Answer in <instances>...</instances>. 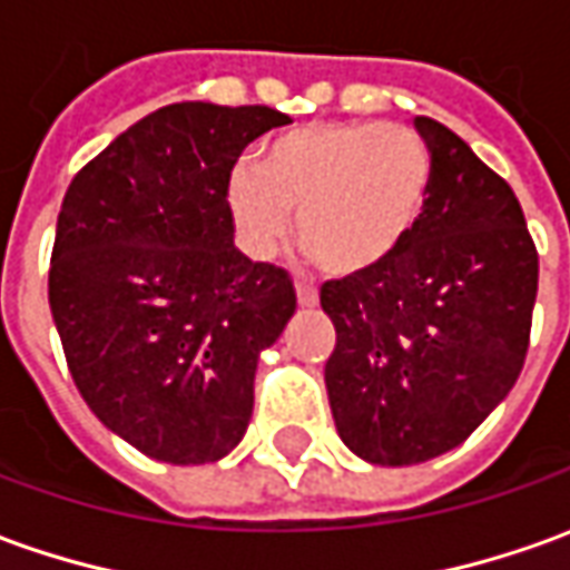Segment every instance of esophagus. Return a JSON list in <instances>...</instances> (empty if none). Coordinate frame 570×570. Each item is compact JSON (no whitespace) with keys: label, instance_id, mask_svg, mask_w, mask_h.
I'll return each mask as SVG.
<instances>
[{"label":"esophagus","instance_id":"esophagus-1","mask_svg":"<svg viewBox=\"0 0 570 570\" xmlns=\"http://www.w3.org/2000/svg\"><path fill=\"white\" fill-rule=\"evenodd\" d=\"M296 302H299V308H315L317 305V293L312 286H296Z\"/></svg>","mask_w":570,"mask_h":570}]
</instances>
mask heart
<instances>
[{"instance_id": "heart-1", "label": "heart", "mask_w": 570, "mask_h": 570, "mask_svg": "<svg viewBox=\"0 0 570 570\" xmlns=\"http://www.w3.org/2000/svg\"><path fill=\"white\" fill-rule=\"evenodd\" d=\"M428 142L396 124H305L271 142L258 168H236L227 208L236 239L271 258L296 212L302 253L331 277L377 268L428 208Z\"/></svg>"}]
</instances>
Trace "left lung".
<instances>
[{"label": "left lung", "mask_w": 570, "mask_h": 570, "mask_svg": "<svg viewBox=\"0 0 570 570\" xmlns=\"http://www.w3.org/2000/svg\"><path fill=\"white\" fill-rule=\"evenodd\" d=\"M415 130L433 161L417 227L377 268L321 286L336 433L383 468L455 449L509 396L540 271L512 187L440 121Z\"/></svg>", "instance_id": "8db88e82"}]
</instances>
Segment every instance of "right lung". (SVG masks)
I'll list each match as a JSON object with an SVG mask.
<instances>
[{
  "instance_id": "1",
  "label": "right lung",
  "mask_w": 570,
  "mask_h": 570,
  "mask_svg": "<svg viewBox=\"0 0 570 570\" xmlns=\"http://www.w3.org/2000/svg\"><path fill=\"white\" fill-rule=\"evenodd\" d=\"M284 124L265 106L174 102L65 193L49 268L65 358L92 415L155 462L236 449L258 358L296 312L286 271L236 249L227 208L239 153Z\"/></svg>"
}]
</instances>
